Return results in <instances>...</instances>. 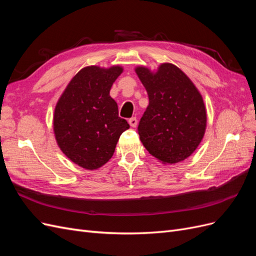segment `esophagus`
<instances>
[{
	"instance_id": "obj_1",
	"label": "esophagus",
	"mask_w": 256,
	"mask_h": 256,
	"mask_svg": "<svg viewBox=\"0 0 256 256\" xmlns=\"http://www.w3.org/2000/svg\"><path fill=\"white\" fill-rule=\"evenodd\" d=\"M129 125L131 126V127H136V125H138V120H136V118H129Z\"/></svg>"
}]
</instances>
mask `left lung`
<instances>
[{"instance_id": "obj_1", "label": "left lung", "mask_w": 256, "mask_h": 256, "mask_svg": "<svg viewBox=\"0 0 256 256\" xmlns=\"http://www.w3.org/2000/svg\"><path fill=\"white\" fill-rule=\"evenodd\" d=\"M136 72L150 99L138 126L144 147L162 164H174L188 158L206 129L200 92L173 64H161L154 74L146 67H136Z\"/></svg>"}]
</instances>
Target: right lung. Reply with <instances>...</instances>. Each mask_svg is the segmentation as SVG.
<instances>
[{
    "mask_svg": "<svg viewBox=\"0 0 256 256\" xmlns=\"http://www.w3.org/2000/svg\"><path fill=\"white\" fill-rule=\"evenodd\" d=\"M122 68L85 67L69 82L54 110L53 129L66 156L86 170H96L113 156L116 144L129 128L118 116L110 96L114 81Z\"/></svg>",
    "mask_w": 256,
    "mask_h": 256,
    "instance_id": "1",
    "label": "right lung"
}]
</instances>
